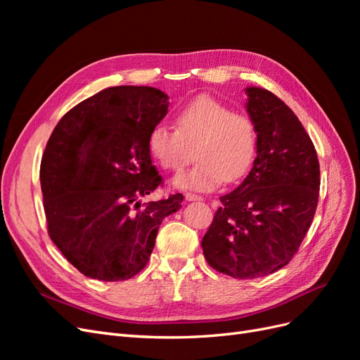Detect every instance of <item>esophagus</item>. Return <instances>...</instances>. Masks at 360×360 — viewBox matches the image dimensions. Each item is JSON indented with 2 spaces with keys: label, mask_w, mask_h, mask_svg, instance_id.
<instances>
[{
  "label": "esophagus",
  "mask_w": 360,
  "mask_h": 360,
  "mask_svg": "<svg viewBox=\"0 0 360 360\" xmlns=\"http://www.w3.org/2000/svg\"><path fill=\"white\" fill-rule=\"evenodd\" d=\"M184 198H186V201H202V197H200V195H195V193H186L184 195Z\"/></svg>",
  "instance_id": "obj_1"
}]
</instances>
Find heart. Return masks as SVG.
I'll list each match as a JSON object with an SVG mask.
<instances>
[{"label":"heart","instance_id":"b5f03b06","mask_svg":"<svg viewBox=\"0 0 360 360\" xmlns=\"http://www.w3.org/2000/svg\"><path fill=\"white\" fill-rule=\"evenodd\" d=\"M177 130L165 124L153 127L148 136L151 155L160 167L179 171L198 162L174 179L181 191L210 192L224 181L242 179L252 165L258 135L252 120L236 114L212 97H198L176 117Z\"/></svg>","mask_w":360,"mask_h":360}]
</instances>
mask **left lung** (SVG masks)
Wrapping results in <instances>:
<instances>
[{
  "mask_svg": "<svg viewBox=\"0 0 360 360\" xmlns=\"http://www.w3.org/2000/svg\"><path fill=\"white\" fill-rule=\"evenodd\" d=\"M245 93L257 156L245 180L221 197L201 246L214 270L254 279L287 266L297 252L317 210L320 165L307 130L279 97L259 86Z\"/></svg>",
  "mask_w": 360,
  "mask_h": 360,
  "instance_id": "obj_1",
  "label": "left lung"
}]
</instances>
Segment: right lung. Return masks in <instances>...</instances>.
Returning <instances> with one entry per match:
<instances>
[{"mask_svg": "<svg viewBox=\"0 0 360 360\" xmlns=\"http://www.w3.org/2000/svg\"><path fill=\"white\" fill-rule=\"evenodd\" d=\"M168 106V94L153 86H112L72 108L53 129L40 165L48 231L85 276H135L162 221L180 210L181 193L141 205L162 183L148 136Z\"/></svg>", "mask_w": 360, "mask_h": 360, "instance_id": "1", "label": "right lung"}]
</instances>
